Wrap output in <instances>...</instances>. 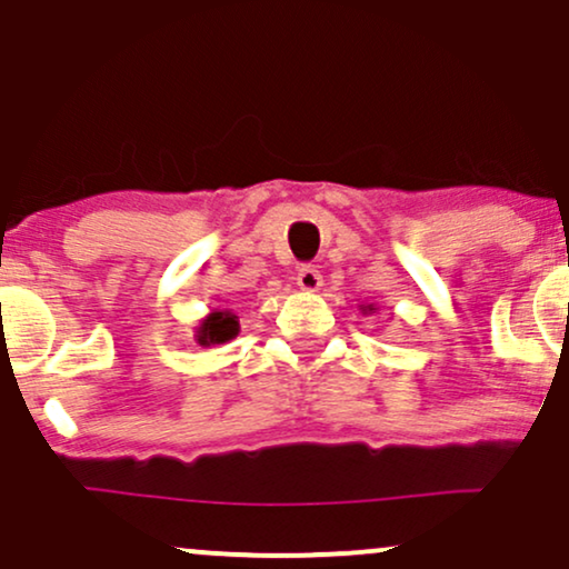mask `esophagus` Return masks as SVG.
Segmentation results:
<instances>
[{"label": "esophagus", "instance_id": "1", "mask_svg": "<svg viewBox=\"0 0 569 569\" xmlns=\"http://www.w3.org/2000/svg\"><path fill=\"white\" fill-rule=\"evenodd\" d=\"M297 286L302 291H318L323 286L321 270H316V267H312V264H302L297 270Z\"/></svg>", "mask_w": 569, "mask_h": 569}]
</instances>
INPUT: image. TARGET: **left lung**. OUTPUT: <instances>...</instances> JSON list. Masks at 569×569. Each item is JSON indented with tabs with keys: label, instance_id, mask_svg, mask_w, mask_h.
<instances>
[{
	"label": "left lung",
	"instance_id": "1",
	"mask_svg": "<svg viewBox=\"0 0 569 569\" xmlns=\"http://www.w3.org/2000/svg\"><path fill=\"white\" fill-rule=\"evenodd\" d=\"M363 310H369V312H371V310H375V305H367V307H363Z\"/></svg>",
	"mask_w": 569,
	"mask_h": 569
}]
</instances>
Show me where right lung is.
Returning a JSON list of instances; mask_svg holds the SVG:
<instances>
[{"label":"right lung","mask_w":569,"mask_h":569,"mask_svg":"<svg viewBox=\"0 0 569 569\" xmlns=\"http://www.w3.org/2000/svg\"><path fill=\"white\" fill-rule=\"evenodd\" d=\"M238 331H240V323L232 310H213L211 316H206L200 321L194 339H198L202 348H208V345L230 342V339L238 337Z\"/></svg>","instance_id":"obj_1"}]
</instances>
